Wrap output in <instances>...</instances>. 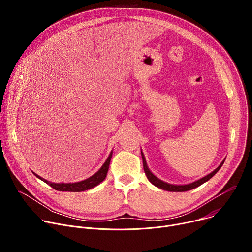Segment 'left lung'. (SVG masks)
Returning <instances> with one entry per match:
<instances>
[{
  "label": "left lung",
  "instance_id": "8db88e82",
  "mask_svg": "<svg viewBox=\"0 0 252 252\" xmlns=\"http://www.w3.org/2000/svg\"><path fill=\"white\" fill-rule=\"evenodd\" d=\"M140 153H141V158H142V163H143V169H145V172H146V174H147V177H148L149 181H150L155 187H157V188H158V189H161L166 190V191H173V192L188 191V190L193 189H195V188L201 186L202 184L206 183L207 181H209V179H210L215 173H217V172L220 169V167L222 166V164L224 163V160H225V159H223V160L221 161V163H220L217 168H215L212 172H210V173H208L207 175H205V176L199 178L198 181H195V182H193V183H191V184H188V185H171V184H168V183H165V182L161 181V179H159L158 176H156V175L150 170V168H149V166H148V164H147V161H146L145 155H143L142 151H140Z\"/></svg>",
  "mask_w": 252,
  "mask_h": 252
}]
</instances>
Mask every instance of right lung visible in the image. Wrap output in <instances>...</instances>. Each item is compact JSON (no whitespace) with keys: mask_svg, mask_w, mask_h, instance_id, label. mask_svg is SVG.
Listing matches in <instances>:
<instances>
[{"mask_svg":"<svg viewBox=\"0 0 252 252\" xmlns=\"http://www.w3.org/2000/svg\"><path fill=\"white\" fill-rule=\"evenodd\" d=\"M113 156V151L111 152L109 158H106V160L104 161V163L101 165V167L92 176H90L87 179H84L82 182H77V183H69V184H64V183H60V184H56V183H51L48 182L47 179L43 178L42 176L38 175L37 173L32 172L35 176L38 178H40L41 181H43L44 183L48 184L50 187H52L53 189H55L56 190L59 191H71V192H80V191H85L88 189H91L94 187H96L97 185H99L101 182L104 181V178L106 176L107 170H109L110 167V162H111V158Z\"/></svg>","mask_w":252,"mask_h":252,"instance_id":"obj_1","label":"right lung"}]
</instances>
